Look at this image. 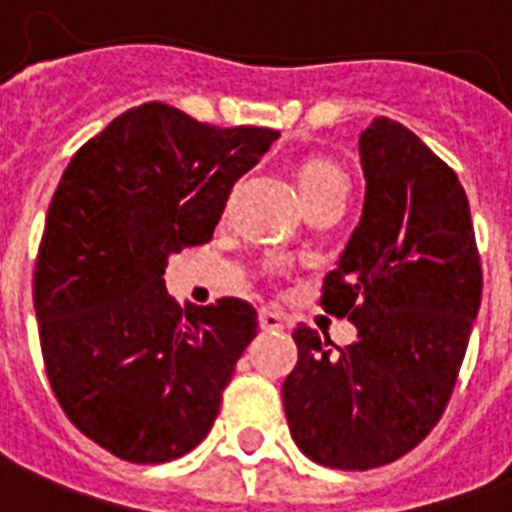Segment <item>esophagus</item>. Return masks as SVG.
Listing matches in <instances>:
<instances>
[{
    "label": "esophagus",
    "mask_w": 512,
    "mask_h": 512,
    "mask_svg": "<svg viewBox=\"0 0 512 512\" xmlns=\"http://www.w3.org/2000/svg\"><path fill=\"white\" fill-rule=\"evenodd\" d=\"M260 327H263L265 332H279V329L287 327V316L279 311H273V308H263V311H260Z\"/></svg>",
    "instance_id": "34e87169"
}]
</instances>
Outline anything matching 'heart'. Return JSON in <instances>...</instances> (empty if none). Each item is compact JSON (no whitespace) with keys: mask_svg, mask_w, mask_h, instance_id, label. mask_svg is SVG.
I'll list each match as a JSON object with an SVG mask.
<instances>
[{"mask_svg":"<svg viewBox=\"0 0 512 512\" xmlns=\"http://www.w3.org/2000/svg\"><path fill=\"white\" fill-rule=\"evenodd\" d=\"M297 191H300V199L311 201L321 193H327L329 188H337V185H345V175L337 170L335 164L324 162V159H311L305 162L295 175Z\"/></svg>","mask_w":512,"mask_h":512,"instance_id":"b5f03b06","label":"heart"}]
</instances>
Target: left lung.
Instances as JSON below:
<instances>
[{"instance_id": "left-lung-1", "label": "left lung", "mask_w": 512, "mask_h": 512, "mask_svg": "<svg viewBox=\"0 0 512 512\" xmlns=\"http://www.w3.org/2000/svg\"><path fill=\"white\" fill-rule=\"evenodd\" d=\"M366 193L324 311L358 337L337 348L297 327V366L281 396L305 457L369 470L404 457L444 414L481 308V257L470 204L446 167L404 124L374 119L358 140Z\"/></svg>"}]
</instances>
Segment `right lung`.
Segmentation results:
<instances>
[{
  "label": "right lung",
  "instance_id": "obj_1",
  "mask_svg": "<svg viewBox=\"0 0 512 512\" xmlns=\"http://www.w3.org/2000/svg\"><path fill=\"white\" fill-rule=\"evenodd\" d=\"M276 138L143 103L60 177L34 271L44 366L68 420L119 460H177L220 412L255 308L236 297L180 308L162 276L172 252L212 239L233 183Z\"/></svg>",
  "mask_w": 512,
  "mask_h": 512
}]
</instances>
